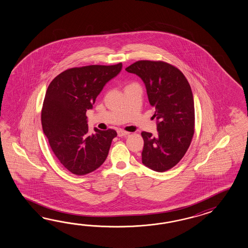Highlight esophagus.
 Instances as JSON below:
<instances>
[{
	"label": "esophagus",
	"mask_w": 248,
	"mask_h": 248,
	"mask_svg": "<svg viewBox=\"0 0 248 248\" xmlns=\"http://www.w3.org/2000/svg\"><path fill=\"white\" fill-rule=\"evenodd\" d=\"M129 133H130V132H125V131H124V130H118V131H117V135H118L119 137H125L127 135H129Z\"/></svg>",
	"instance_id": "34e87169"
}]
</instances>
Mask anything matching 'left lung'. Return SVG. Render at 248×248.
<instances>
[{"mask_svg": "<svg viewBox=\"0 0 248 248\" xmlns=\"http://www.w3.org/2000/svg\"><path fill=\"white\" fill-rule=\"evenodd\" d=\"M143 81L154 107L157 134L142 132V164L163 172L176 165L190 145L195 108L190 85L175 66L164 61H140L125 68Z\"/></svg>", "mask_w": 248, "mask_h": 248, "instance_id": "left-lung-1", "label": "left lung"}]
</instances>
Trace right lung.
Segmentation results:
<instances>
[{"mask_svg": "<svg viewBox=\"0 0 248 248\" xmlns=\"http://www.w3.org/2000/svg\"><path fill=\"white\" fill-rule=\"evenodd\" d=\"M113 66L73 67L51 81L42 109V125L56 157L76 175L98 169L107 158L117 133L108 129L88 133L86 111L92 109L106 83L122 70Z\"/></svg>", "mask_w": 248, "mask_h": 248, "instance_id": "1", "label": "right lung"}]
</instances>
